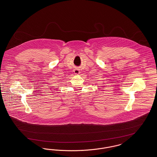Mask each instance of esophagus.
Here are the masks:
<instances>
[{"instance_id": "1", "label": "esophagus", "mask_w": 157, "mask_h": 157, "mask_svg": "<svg viewBox=\"0 0 157 157\" xmlns=\"http://www.w3.org/2000/svg\"><path fill=\"white\" fill-rule=\"evenodd\" d=\"M74 72V73H75V74H76V75H78V74H79L80 73L79 69H75Z\"/></svg>"}]
</instances>
